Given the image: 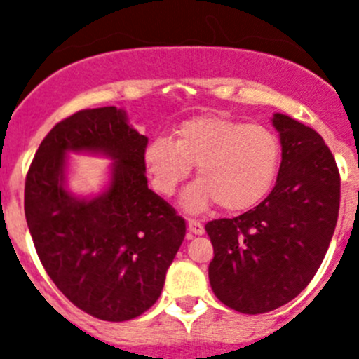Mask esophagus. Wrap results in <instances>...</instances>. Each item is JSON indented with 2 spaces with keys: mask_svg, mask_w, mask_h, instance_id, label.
Returning a JSON list of instances; mask_svg holds the SVG:
<instances>
[{
  "mask_svg": "<svg viewBox=\"0 0 359 359\" xmlns=\"http://www.w3.org/2000/svg\"><path fill=\"white\" fill-rule=\"evenodd\" d=\"M188 231H190V235H204V226H202L201 221L188 219Z\"/></svg>",
  "mask_w": 359,
  "mask_h": 359,
  "instance_id": "34e87169",
  "label": "esophagus"
}]
</instances>
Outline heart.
<instances>
[{
	"instance_id": "1",
	"label": "heart",
	"mask_w": 359,
	"mask_h": 359,
	"mask_svg": "<svg viewBox=\"0 0 359 359\" xmlns=\"http://www.w3.org/2000/svg\"><path fill=\"white\" fill-rule=\"evenodd\" d=\"M155 190L171 197L197 165L198 181L181 205L202 212L214 202L228 212L256 205L271 188L280 164V142L264 124L198 116L176 129L175 140L157 138L145 152Z\"/></svg>"
}]
</instances>
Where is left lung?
Wrapping results in <instances>:
<instances>
[{
	"label": "left lung",
	"instance_id": "1",
	"mask_svg": "<svg viewBox=\"0 0 359 359\" xmlns=\"http://www.w3.org/2000/svg\"><path fill=\"white\" fill-rule=\"evenodd\" d=\"M282 164L271 194L254 209L205 224L214 247L216 297L245 315L287 304L320 268L341 204V176L323 138L283 114L273 116Z\"/></svg>",
	"mask_w": 359,
	"mask_h": 359
}]
</instances>
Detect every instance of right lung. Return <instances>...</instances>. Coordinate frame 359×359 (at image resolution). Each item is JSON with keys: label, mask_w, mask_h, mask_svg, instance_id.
I'll return each instance as SVG.
<instances>
[{"label": "right lung", "mask_w": 359, "mask_h": 359, "mask_svg": "<svg viewBox=\"0 0 359 359\" xmlns=\"http://www.w3.org/2000/svg\"><path fill=\"white\" fill-rule=\"evenodd\" d=\"M147 143L117 107L79 110L48 133L25 178V219L44 269L98 320H133L152 308L187 233L183 217L149 188ZM69 151L113 158L103 194L81 199L65 188Z\"/></svg>", "instance_id": "add662e5"}]
</instances>
